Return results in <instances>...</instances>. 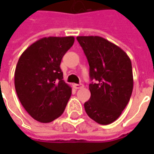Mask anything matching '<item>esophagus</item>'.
Instances as JSON below:
<instances>
[{
	"label": "esophagus",
	"instance_id": "34e87169",
	"mask_svg": "<svg viewBox=\"0 0 154 154\" xmlns=\"http://www.w3.org/2000/svg\"><path fill=\"white\" fill-rule=\"evenodd\" d=\"M83 84H74V87L75 89H80L83 87Z\"/></svg>",
	"mask_w": 154,
	"mask_h": 154
}]
</instances>
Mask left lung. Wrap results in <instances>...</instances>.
Wrapping results in <instances>:
<instances>
[{
    "mask_svg": "<svg viewBox=\"0 0 154 154\" xmlns=\"http://www.w3.org/2000/svg\"><path fill=\"white\" fill-rule=\"evenodd\" d=\"M90 67L91 98L84 103L86 114L102 125L115 122L125 109L133 91L130 58L117 45L98 36H80Z\"/></svg>",
    "mask_w": 154,
    "mask_h": 154,
    "instance_id": "1",
    "label": "left lung"
}]
</instances>
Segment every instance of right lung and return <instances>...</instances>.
I'll return each mask as SVG.
<instances>
[{"label":"right lung","mask_w":154,"mask_h":154,"mask_svg":"<svg viewBox=\"0 0 154 154\" xmlns=\"http://www.w3.org/2000/svg\"><path fill=\"white\" fill-rule=\"evenodd\" d=\"M74 37L43 38L20 57L14 86L23 107L35 120L51 122L62 115L72 94L64 82L60 64L73 46Z\"/></svg>","instance_id":"1"}]
</instances>
